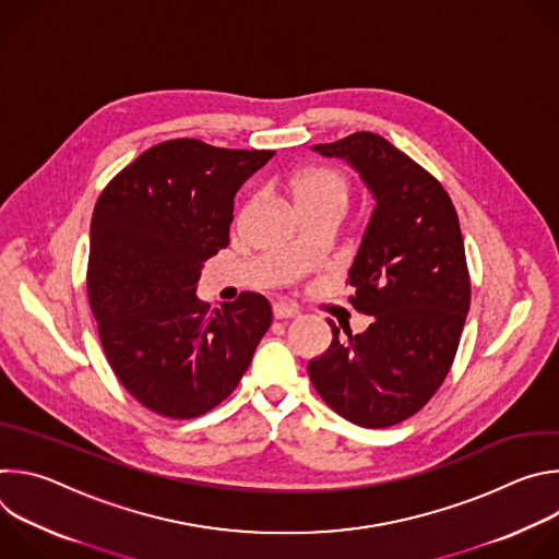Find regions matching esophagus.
I'll use <instances>...</instances> for the list:
<instances>
[{"label":"esophagus","mask_w":559,"mask_h":559,"mask_svg":"<svg viewBox=\"0 0 559 559\" xmlns=\"http://www.w3.org/2000/svg\"><path fill=\"white\" fill-rule=\"evenodd\" d=\"M272 311H274L276 321H285V318H296V316L300 313L298 307H294V305H289V302H274Z\"/></svg>","instance_id":"esophagus-1"}]
</instances>
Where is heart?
Wrapping results in <instances>:
<instances>
[{"label": "heart", "mask_w": 559, "mask_h": 559, "mask_svg": "<svg viewBox=\"0 0 559 559\" xmlns=\"http://www.w3.org/2000/svg\"><path fill=\"white\" fill-rule=\"evenodd\" d=\"M289 190L296 205L302 210L332 207L343 212L349 197L352 183L345 173L328 166L305 168L289 179Z\"/></svg>", "instance_id": "heart-1"}]
</instances>
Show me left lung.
I'll return each mask as SVG.
<instances>
[{"mask_svg":"<svg viewBox=\"0 0 559 559\" xmlns=\"http://www.w3.org/2000/svg\"><path fill=\"white\" fill-rule=\"evenodd\" d=\"M313 150L347 158L376 207L347 278L352 305L373 321L345 336L328 321L334 341L309 360V380L345 420L384 429L420 412L455 358L471 302L460 221L440 181L380 134Z\"/></svg>","mask_w":559,"mask_h":559,"instance_id":"8db88e82","label":"left lung"}]
</instances>
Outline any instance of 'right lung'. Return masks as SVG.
Instances as JSON below:
<instances>
[{"instance_id":"add662e5","label":"right lung","mask_w":559,"mask_h":559,"mask_svg":"<svg viewBox=\"0 0 559 559\" xmlns=\"http://www.w3.org/2000/svg\"><path fill=\"white\" fill-rule=\"evenodd\" d=\"M272 156L164 141L95 205L88 298L99 338L119 382L158 416L188 420L223 403L272 325L257 292L214 311L197 298L203 263L229 243L238 188Z\"/></svg>"}]
</instances>
